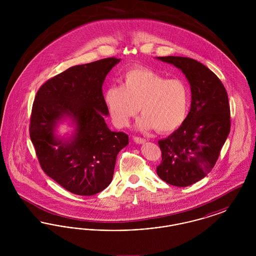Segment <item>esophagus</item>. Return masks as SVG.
Returning a JSON list of instances; mask_svg holds the SVG:
<instances>
[{"mask_svg":"<svg viewBox=\"0 0 256 256\" xmlns=\"http://www.w3.org/2000/svg\"><path fill=\"white\" fill-rule=\"evenodd\" d=\"M134 142L137 143V144H144L146 142V139H143V138H140V137H134Z\"/></svg>","mask_w":256,"mask_h":256,"instance_id":"obj_1","label":"esophagus"}]
</instances>
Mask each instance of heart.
Masks as SVG:
<instances>
[{
	"instance_id": "1",
	"label": "heart",
	"mask_w": 256,
	"mask_h": 256,
	"mask_svg": "<svg viewBox=\"0 0 256 256\" xmlns=\"http://www.w3.org/2000/svg\"><path fill=\"white\" fill-rule=\"evenodd\" d=\"M104 100L113 124L117 128L128 126L138 113L137 122L141 130L166 134L182 124L189 104L188 87L178 78L167 80L161 74L148 68H134L126 72L122 86H110Z\"/></svg>"
}]
</instances>
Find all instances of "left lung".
I'll list each match as a JSON object with an SVG mask.
<instances>
[{"label":"left lung","mask_w":256,"mask_h":256,"mask_svg":"<svg viewBox=\"0 0 256 256\" xmlns=\"http://www.w3.org/2000/svg\"><path fill=\"white\" fill-rule=\"evenodd\" d=\"M176 66L191 88V108L182 126L159 140L162 161L159 178L174 186L185 187L202 180L213 169L230 132L228 97L219 78L198 61L183 56H161Z\"/></svg>","instance_id":"8db88e82"}]
</instances>
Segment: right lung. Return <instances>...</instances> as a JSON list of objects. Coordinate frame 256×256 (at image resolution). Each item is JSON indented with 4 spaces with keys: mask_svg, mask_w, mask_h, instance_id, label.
<instances>
[{
    "mask_svg": "<svg viewBox=\"0 0 256 256\" xmlns=\"http://www.w3.org/2000/svg\"><path fill=\"white\" fill-rule=\"evenodd\" d=\"M121 58H108L76 65L50 78L37 91L30 136L42 170L67 191L78 196L100 193L110 185L117 154L128 136L110 130L102 84ZM70 118L75 132L69 138L55 134Z\"/></svg>",
    "mask_w": 256,
    "mask_h": 256,
    "instance_id": "right-lung-1",
    "label": "right lung"
}]
</instances>
